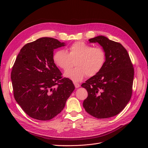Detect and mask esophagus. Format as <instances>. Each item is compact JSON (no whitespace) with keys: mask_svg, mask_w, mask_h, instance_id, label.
<instances>
[{"mask_svg":"<svg viewBox=\"0 0 148 148\" xmlns=\"http://www.w3.org/2000/svg\"><path fill=\"white\" fill-rule=\"evenodd\" d=\"M74 85H75V86L76 88H79L80 86L79 84H78V83H75Z\"/></svg>","mask_w":148,"mask_h":148,"instance_id":"esophagus-1","label":"esophagus"}]
</instances>
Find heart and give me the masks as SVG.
<instances>
[{"label":"heart","mask_w":148,"mask_h":148,"mask_svg":"<svg viewBox=\"0 0 148 148\" xmlns=\"http://www.w3.org/2000/svg\"><path fill=\"white\" fill-rule=\"evenodd\" d=\"M106 60V52L101 47H92L84 42H76L69 48V52L57 51L53 56L55 65L67 71L75 65V69L66 71L65 77L74 82H79L86 77H91L102 70Z\"/></svg>","instance_id":"obj_1"}]
</instances>
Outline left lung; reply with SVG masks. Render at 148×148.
Masks as SVG:
<instances>
[{
    "label": "left lung",
    "mask_w": 148,
    "mask_h": 148,
    "mask_svg": "<svg viewBox=\"0 0 148 148\" xmlns=\"http://www.w3.org/2000/svg\"><path fill=\"white\" fill-rule=\"evenodd\" d=\"M89 41L98 42L103 47L106 60L99 73L82 84L88 94L83 106L89 114L96 118L114 117L125 108L132 97V62L126 49L119 42L103 36Z\"/></svg>",
    "instance_id": "1"
}]
</instances>
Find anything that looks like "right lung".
I'll return each instance as SVG.
<instances>
[{"label": "right lung", "mask_w": 148, "mask_h": 148, "mask_svg": "<svg viewBox=\"0 0 148 148\" xmlns=\"http://www.w3.org/2000/svg\"><path fill=\"white\" fill-rule=\"evenodd\" d=\"M64 46L54 38H39L25 44L16 58L11 72L13 96L31 118L53 119L75 89L53 61V50Z\"/></svg>", "instance_id": "1"}]
</instances>
